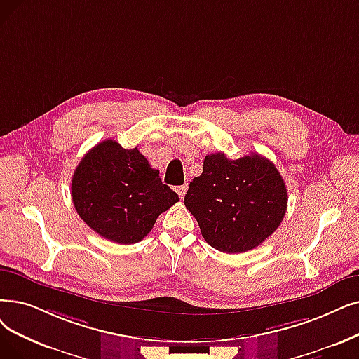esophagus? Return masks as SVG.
Instances as JSON below:
<instances>
[{
    "mask_svg": "<svg viewBox=\"0 0 359 359\" xmlns=\"http://www.w3.org/2000/svg\"><path fill=\"white\" fill-rule=\"evenodd\" d=\"M186 191H188V184H182V186H177V188H176V192L179 194L180 198H184Z\"/></svg>",
    "mask_w": 359,
    "mask_h": 359,
    "instance_id": "1",
    "label": "esophagus"
}]
</instances>
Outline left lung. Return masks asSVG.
I'll return each mask as SVG.
<instances>
[{"label": "left lung", "instance_id": "left-lung-1", "mask_svg": "<svg viewBox=\"0 0 359 359\" xmlns=\"http://www.w3.org/2000/svg\"><path fill=\"white\" fill-rule=\"evenodd\" d=\"M202 238L227 254L251 251L271 236L287 208V191L276 165L258 154L229 160L207 155L202 175L184 195Z\"/></svg>", "mask_w": 359, "mask_h": 359}]
</instances>
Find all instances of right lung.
Returning a JSON list of instances; mask_svg holds the SVG:
<instances>
[{
	"label": "right lung",
	"mask_w": 359,
	"mask_h": 359,
	"mask_svg": "<svg viewBox=\"0 0 359 359\" xmlns=\"http://www.w3.org/2000/svg\"><path fill=\"white\" fill-rule=\"evenodd\" d=\"M72 199L79 217L100 236L130 245L142 241L179 196L163 184L160 171L137 147L124 149L107 139L76 167Z\"/></svg>",
	"instance_id": "obj_1"
}]
</instances>
